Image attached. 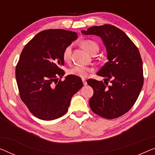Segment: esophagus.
<instances>
[{
  "label": "esophagus",
  "mask_w": 155,
  "mask_h": 155,
  "mask_svg": "<svg viewBox=\"0 0 155 155\" xmlns=\"http://www.w3.org/2000/svg\"><path fill=\"white\" fill-rule=\"evenodd\" d=\"M82 81H83V84H84V85H87L86 80H85V78H82Z\"/></svg>",
  "instance_id": "esophagus-1"
}]
</instances>
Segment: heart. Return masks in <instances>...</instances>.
<instances>
[{
    "label": "heart",
    "instance_id": "obj_1",
    "mask_svg": "<svg viewBox=\"0 0 155 155\" xmlns=\"http://www.w3.org/2000/svg\"><path fill=\"white\" fill-rule=\"evenodd\" d=\"M81 47L86 50L91 55L96 54L99 51L100 47L96 41L91 40H84L81 42ZM71 46L69 45L64 48L63 52V59L66 63H69L71 61ZM92 71V69L84 66H74L68 70V73L70 75L77 76L78 77H87L90 73Z\"/></svg>",
    "mask_w": 155,
    "mask_h": 155
}]
</instances>
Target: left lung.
<instances>
[{
  "instance_id": "left-lung-1",
  "label": "left lung",
  "mask_w": 155,
  "mask_h": 155,
  "mask_svg": "<svg viewBox=\"0 0 155 155\" xmlns=\"http://www.w3.org/2000/svg\"><path fill=\"white\" fill-rule=\"evenodd\" d=\"M84 35H95L102 39L108 61L98 71L104 83L88 79L94 94L89 105L94 114L107 119L126 114L137 100L143 85V62L139 51L130 38L113 25L89 28ZM112 84L108 86V81Z\"/></svg>"
}]
</instances>
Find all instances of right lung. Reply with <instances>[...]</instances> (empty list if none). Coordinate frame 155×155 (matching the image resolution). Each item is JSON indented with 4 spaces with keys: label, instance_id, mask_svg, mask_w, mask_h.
I'll return each instance as SVG.
<instances>
[{
    "label": "right lung",
    "instance_id": "1",
    "mask_svg": "<svg viewBox=\"0 0 155 155\" xmlns=\"http://www.w3.org/2000/svg\"><path fill=\"white\" fill-rule=\"evenodd\" d=\"M77 33L62 29L41 31L27 43L16 66L20 98L35 116L52 120L68 111L71 99L83 86L81 78L64 71L63 52L77 39Z\"/></svg>",
    "mask_w": 155,
    "mask_h": 155
}]
</instances>
